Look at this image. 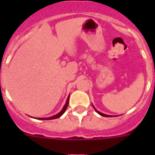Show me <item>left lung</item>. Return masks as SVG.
<instances>
[{"instance_id":"1","label":"left lung","mask_w":155,"mask_h":155,"mask_svg":"<svg viewBox=\"0 0 155 155\" xmlns=\"http://www.w3.org/2000/svg\"><path fill=\"white\" fill-rule=\"evenodd\" d=\"M93 107H94V105H93ZM94 110H95V111L97 112L98 114H101V115H102V116H104V117H109V116H110V115H108V114H103V113H101V112H100V111H98L97 110H96V109H95V108H94Z\"/></svg>"}]
</instances>
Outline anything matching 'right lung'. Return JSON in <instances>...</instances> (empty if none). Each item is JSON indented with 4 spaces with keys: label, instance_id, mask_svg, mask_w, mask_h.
Instances as JSON below:
<instances>
[{
    "label": "right lung",
    "instance_id": "right-lung-1",
    "mask_svg": "<svg viewBox=\"0 0 155 155\" xmlns=\"http://www.w3.org/2000/svg\"><path fill=\"white\" fill-rule=\"evenodd\" d=\"M69 98H70V96L67 98V101H66V103H65V104L64 105V107H63V109L61 110V111L60 112V113H58L57 114H55V115H53V116L51 117H48V118H37V120H54V119H57V118H59V117H61L62 114H64V111L66 110V109H67L68 107V104H69Z\"/></svg>",
    "mask_w": 155,
    "mask_h": 155
}]
</instances>
